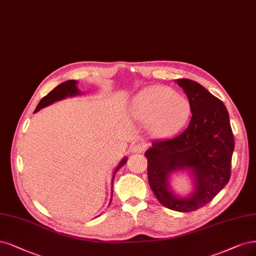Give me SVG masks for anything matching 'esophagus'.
<instances>
[{
  "mask_svg": "<svg viewBox=\"0 0 256 256\" xmlns=\"http://www.w3.org/2000/svg\"><path fill=\"white\" fill-rule=\"evenodd\" d=\"M144 149H145L144 145H142V144H134V145L131 146V152L132 154H140V152H144Z\"/></svg>",
  "mask_w": 256,
  "mask_h": 256,
  "instance_id": "1",
  "label": "esophagus"
}]
</instances>
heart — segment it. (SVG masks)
I'll use <instances>...</instances> for the list:
<instances>
[{
	"mask_svg": "<svg viewBox=\"0 0 256 256\" xmlns=\"http://www.w3.org/2000/svg\"><path fill=\"white\" fill-rule=\"evenodd\" d=\"M131 113L140 122H150L156 134L166 136L186 124L190 116V104L170 88L152 86L136 96Z\"/></svg>",
	"mask_w": 256,
	"mask_h": 256,
	"instance_id": "b5f03b06",
	"label": "heart"
}]
</instances>
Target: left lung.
<instances>
[{
    "mask_svg": "<svg viewBox=\"0 0 256 256\" xmlns=\"http://www.w3.org/2000/svg\"><path fill=\"white\" fill-rule=\"evenodd\" d=\"M190 104L188 127L174 138L152 140L146 150L148 181L156 199L177 212L196 210L212 200L230 180L234 136L224 104L190 79H177ZM186 169L194 192L178 198L169 186L174 171Z\"/></svg>",
    "mask_w": 256,
    "mask_h": 256,
    "instance_id": "1",
    "label": "left lung"
}]
</instances>
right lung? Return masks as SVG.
<instances>
[{"instance_id": "add662e5", "label": "right lung", "mask_w": 256, "mask_h": 256, "mask_svg": "<svg viewBox=\"0 0 256 256\" xmlns=\"http://www.w3.org/2000/svg\"><path fill=\"white\" fill-rule=\"evenodd\" d=\"M80 94V91L78 90L77 88V82L76 80H68V82H64L62 84H60L59 86H57L54 90H52L46 96H44V98L40 100V102L38 104L36 110H34V113L38 112L40 109L46 107V106L55 102L57 100H64L66 98H68V96H74V95H78ZM127 162V158H124L122 160L120 161V163L118 165V167L116 168V170H114L113 172V177H112V183H113V180H114V177H116V172L120 168V167L122 165H125ZM112 199V198H111Z\"/></svg>"}]
</instances>
